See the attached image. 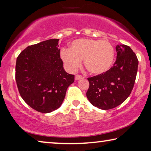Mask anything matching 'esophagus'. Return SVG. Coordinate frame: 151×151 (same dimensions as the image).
<instances>
[{"mask_svg":"<svg viewBox=\"0 0 151 151\" xmlns=\"http://www.w3.org/2000/svg\"><path fill=\"white\" fill-rule=\"evenodd\" d=\"M83 76L80 75H76L75 76V80H80V79H83Z\"/></svg>","mask_w":151,"mask_h":151,"instance_id":"1","label":"esophagus"}]
</instances>
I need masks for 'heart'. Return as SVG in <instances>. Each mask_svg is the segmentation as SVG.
<instances>
[{
  "instance_id": "1",
  "label": "heart",
  "mask_w": 151,
  "mask_h": 151,
  "mask_svg": "<svg viewBox=\"0 0 151 151\" xmlns=\"http://www.w3.org/2000/svg\"><path fill=\"white\" fill-rule=\"evenodd\" d=\"M60 57L70 72H76L84 60L89 73L101 75L109 70L113 64L114 48L108 40L81 39L74 40L69 49L61 50Z\"/></svg>"
}]
</instances>
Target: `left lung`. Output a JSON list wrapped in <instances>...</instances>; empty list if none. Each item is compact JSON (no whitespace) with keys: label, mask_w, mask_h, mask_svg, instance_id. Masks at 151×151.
Listing matches in <instances>:
<instances>
[{"label":"left lung","mask_w":151,"mask_h":151,"mask_svg":"<svg viewBox=\"0 0 151 151\" xmlns=\"http://www.w3.org/2000/svg\"><path fill=\"white\" fill-rule=\"evenodd\" d=\"M116 59L106 72L88 78L86 92L90 103L103 110H109L122 104L131 94L136 80L139 60L131 47H116Z\"/></svg>","instance_id":"8db88e82"}]
</instances>
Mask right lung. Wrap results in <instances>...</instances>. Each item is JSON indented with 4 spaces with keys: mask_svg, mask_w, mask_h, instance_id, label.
<instances>
[{
    "mask_svg": "<svg viewBox=\"0 0 151 151\" xmlns=\"http://www.w3.org/2000/svg\"><path fill=\"white\" fill-rule=\"evenodd\" d=\"M58 39L29 46L17 58L15 79L20 96L39 112L59 108L75 75L66 73L58 48Z\"/></svg>",
    "mask_w": 151,
    "mask_h": 151,
    "instance_id": "right-lung-1",
    "label": "right lung"
}]
</instances>
